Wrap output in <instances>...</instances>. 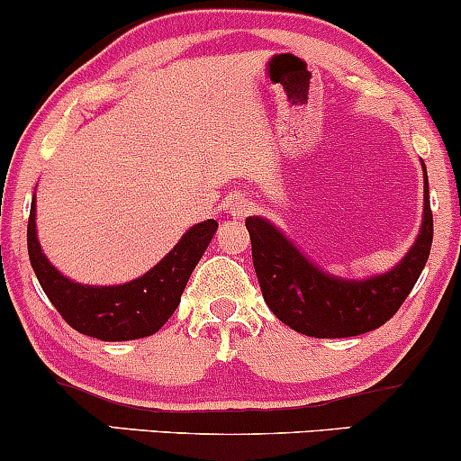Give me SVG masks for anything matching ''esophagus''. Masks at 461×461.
Masks as SVG:
<instances>
[{"mask_svg": "<svg viewBox=\"0 0 461 461\" xmlns=\"http://www.w3.org/2000/svg\"><path fill=\"white\" fill-rule=\"evenodd\" d=\"M251 212H253V201H249V199H245V197L231 199V203H230V214H231V219L242 221V219H247V216L251 214Z\"/></svg>", "mask_w": 461, "mask_h": 461, "instance_id": "1", "label": "esophagus"}]
</instances>
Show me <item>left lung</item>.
Here are the masks:
<instances>
[{"label":"left lung","instance_id":"8db88e82","mask_svg":"<svg viewBox=\"0 0 461 461\" xmlns=\"http://www.w3.org/2000/svg\"><path fill=\"white\" fill-rule=\"evenodd\" d=\"M422 162V160H420ZM425 176L422 223L414 245L390 271L345 279L316 267L301 249L262 216L245 221L262 297L279 321L312 338H348L382 327L401 308L425 268L433 240L429 179Z\"/></svg>","mask_w":461,"mask_h":461}]
</instances>
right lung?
Listing matches in <instances>:
<instances>
[{
	"label": "right lung",
	"mask_w": 461,
	"mask_h": 461,
	"mask_svg": "<svg viewBox=\"0 0 461 461\" xmlns=\"http://www.w3.org/2000/svg\"><path fill=\"white\" fill-rule=\"evenodd\" d=\"M214 219L193 225L151 271L119 285H86L68 279L47 260L36 236V194L28 221L30 264L47 299L73 330L105 342L156 333L173 316L190 273L216 234Z\"/></svg>",
	"instance_id": "1"
}]
</instances>
